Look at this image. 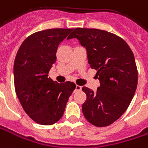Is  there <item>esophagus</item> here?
<instances>
[{"label":"esophagus","instance_id":"esophagus-1","mask_svg":"<svg viewBox=\"0 0 148 148\" xmlns=\"http://www.w3.org/2000/svg\"><path fill=\"white\" fill-rule=\"evenodd\" d=\"M82 90V86H75V90H74V91H80Z\"/></svg>","mask_w":148,"mask_h":148}]
</instances>
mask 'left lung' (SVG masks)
I'll return each instance as SVG.
<instances>
[{
  "label": "left lung",
  "mask_w": 148,
  "mask_h": 148,
  "mask_svg": "<svg viewBox=\"0 0 148 148\" xmlns=\"http://www.w3.org/2000/svg\"><path fill=\"white\" fill-rule=\"evenodd\" d=\"M68 39L77 38L87 51L88 63L97 71V91L82 87L86 100L82 109L96 127H106L119 119L135 95L138 71L135 57L123 38L107 31L76 28Z\"/></svg>",
  "instance_id": "1"
}]
</instances>
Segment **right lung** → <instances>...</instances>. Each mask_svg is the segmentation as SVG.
<instances>
[{
	"instance_id": "obj_1",
	"label": "right lung",
	"mask_w": 148,
	"mask_h": 148,
	"mask_svg": "<svg viewBox=\"0 0 148 148\" xmlns=\"http://www.w3.org/2000/svg\"><path fill=\"white\" fill-rule=\"evenodd\" d=\"M73 29H49L29 36L16 53L14 86L25 113L42 125H52L63 115L68 99L76 85L58 83L48 77L56 62L61 42Z\"/></svg>"
}]
</instances>
